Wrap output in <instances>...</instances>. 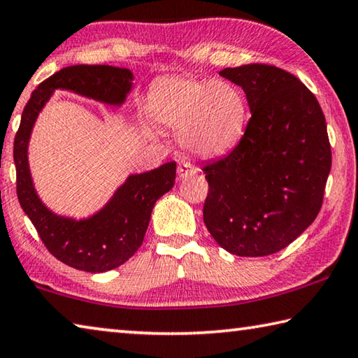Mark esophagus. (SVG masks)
<instances>
[{"label":"esophagus","instance_id":"1","mask_svg":"<svg viewBox=\"0 0 358 358\" xmlns=\"http://www.w3.org/2000/svg\"><path fill=\"white\" fill-rule=\"evenodd\" d=\"M196 173V168L192 165V163H189V162H182V163H179V166H178V178L179 179H187V178H190V176H193Z\"/></svg>","mask_w":358,"mask_h":358}]
</instances>
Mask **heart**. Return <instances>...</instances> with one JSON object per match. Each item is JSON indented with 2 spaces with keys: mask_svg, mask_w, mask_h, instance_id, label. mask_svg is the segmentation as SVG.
Listing matches in <instances>:
<instances>
[{
  "mask_svg": "<svg viewBox=\"0 0 358 358\" xmlns=\"http://www.w3.org/2000/svg\"><path fill=\"white\" fill-rule=\"evenodd\" d=\"M148 113L162 127L179 130V140L196 155L212 159L241 141L247 100L227 80L168 77L149 92Z\"/></svg>",
  "mask_w": 358,
  "mask_h": 358,
  "instance_id": "obj_1",
  "label": "heart"
}]
</instances>
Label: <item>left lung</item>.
<instances>
[{
    "label": "left lung",
    "mask_w": 358,
    "mask_h": 358,
    "mask_svg": "<svg viewBox=\"0 0 358 358\" xmlns=\"http://www.w3.org/2000/svg\"><path fill=\"white\" fill-rule=\"evenodd\" d=\"M252 117L228 155L203 168V217L210 236L237 256L286 248L321 210L331 150L321 105L292 73L267 64L227 67Z\"/></svg>",
    "instance_id": "8db88e82"
}]
</instances>
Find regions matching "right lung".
Instances as JSON below:
<instances>
[{"mask_svg":"<svg viewBox=\"0 0 358 358\" xmlns=\"http://www.w3.org/2000/svg\"><path fill=\"white\" fill-rule=\"evenodd\" d=\"M131 81L134 73L125 67L80 64L61 69L31 94L14 140L17 196L23 212L48 252L83 272H108L135 255L146 234L155 201L173 189L176 162L146 173L130 174L102 209L77 220L55 214L37 195L28 163L31 131L56 90L121 106L131 91Z\"/></svg>","mask_w":358,"mask_h":358,"instance_id":"right-lung-1","label":"right lung"}]
</instances>
